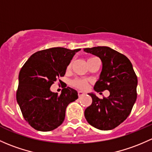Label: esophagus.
<instances>
[{
    "label": "esophagus",
    "instance_id": "34e87169",
    "mask_svg": "<svg viewBox=\"0 0 152 152\" xmlns=\"http://www.w3.org/2000/svg\"><path fill=\"white\" fill-rule=\"evenodd\" d=\"M78 95H79V97H81L83 96V95H85V93H84V92H82V91H79V92H78Z\"/></svg>",
    "mask_w": 152,
    "mask_h": 152
}]
</instances>
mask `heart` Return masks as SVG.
I'll return each instance as SVG.
<instances>
[{
	"instance_id": "heart-1",
	"label": "heart",
	"mask_w": 152,
	"mask_h": 152,
	"mask_svg": "<svg viewBox=\"0 0 152 152\" xmlns=\"http://www.w3.org/2000/svg\"><path fill=\"white\" fill-rule=\"evenodd\" d=\"M73 84L76 87L80 89H86L87 87V81L84 80V79H76V80L73 81Z\"/></svg>"
}]
</instances>
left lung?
<instances>
[{"label":"left lung","instance_id":"8db88e82","mask_svg":"<svg viewBox=\"0 0 152 152\" xmlns=\"http://www.w3.org/2000/svg\"><path fill=\"white\" fill-rule=\"evenodd\" d=\"M84 51L98 57L102 62L95 91L107 89L110 92L109 96L103 99L92 92L89 93L92 103L84 111V116L95 128L112 130L124 122L132 111L137 98V76L130 60L111 48L95 47Z\"/></svg>","mask_w":152,"mask_h":152}]
</instances>
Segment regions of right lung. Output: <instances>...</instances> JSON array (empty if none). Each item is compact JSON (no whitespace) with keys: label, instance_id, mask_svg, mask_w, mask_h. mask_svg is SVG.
Listing matches in <instances>:
<instances>
[{"label":"right lung","instance_id":"add662e5","mask_svg":"<svg viewBox=\"0 0 152 152\" xmlns=\"http://www.w3.org/2000/svg\"><path fill=\"white\" fill-rule=\"evenodd\" d=\"M63 47L38 51L29 57L19 74L17 101L23 117L38 131L53 130L63 122L65 110L78 98V92L71 87L60 95L52 92L51 86L64 76L67 67L76 52Z\"/></svg>","mask_w":152,"mask_h":152}]
</instances>
